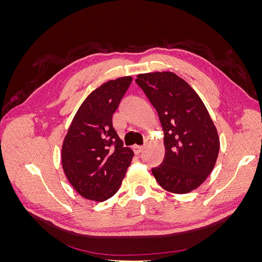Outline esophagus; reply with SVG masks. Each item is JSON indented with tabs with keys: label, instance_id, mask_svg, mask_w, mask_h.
Returning <instances> with one entry per match:
<instances>
[{
	"label": "esophagus",
	"instance_id": "1",
	"mask_svg": "<svg viewBox=\"0 0 262 262\" xmlns=\"http://www.w3.org/2000/svg\"><path fill=\"white\" fill-rule=\"evenodd\" d=\"M142 150H143V146H141V145H134L133 146V152L136 155H139L142 152Z\"/></svg>",
	"mask_w": 262,
	"mask_h": 262
}]
</instances>
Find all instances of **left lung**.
<instances>
[{"mask_svg":"<svg viewBox=\"0 0 262 262\" xmlns=\"http://www.w3.org/2000/svg\"><path fill=\"white\" fill-rule=\"evenodd\" d=\"M137 84L156 109L164 130L165 157L152 168L158 184L187 193L208 178L215 165L220 139L203 101L172 72L139 74Z\"/></svg>","mask_w":262,"mask_h":262,"instance_id":"1","label":"left lung"}]
</instances>
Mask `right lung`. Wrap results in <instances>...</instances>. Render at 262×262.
I'll list each match as a JSON object with an SVG mask.
<instances>
[{
    "label": "right lung",
    "instance_id": "obj_1",
    "mask_svg": "<svg viewBox=\"0 0 262 262\" xmlns=\"http://www.w3.org/2000/svg\"><path fill=\"white\" fill-rule=\"evenodd\" d=\"M132 82L131 76L108 81L78 108L62 145V167L85 199L102 202L121 186L133 150L124 147L113 116Z\"/></svg>",
    "mask_w": 262,
    "mask_h": 262
}]
</instances>
